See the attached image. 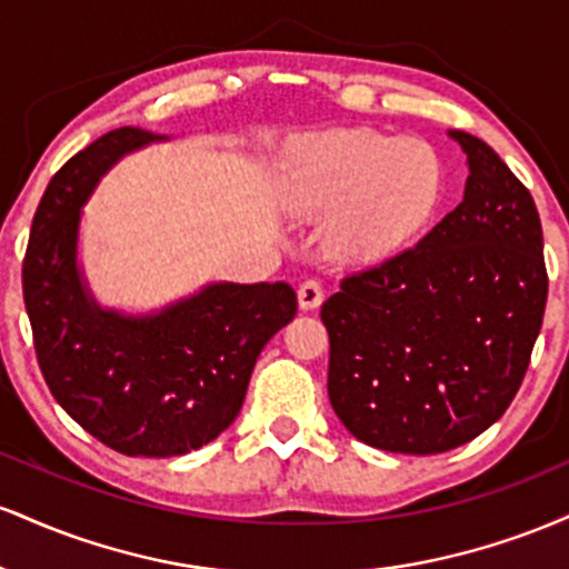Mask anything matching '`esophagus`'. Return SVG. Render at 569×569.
I'll list each match as a JSON object with an SVG mask.
<instances>
[{
	"label": "esophagus",
	"mask_w": 569,
	"mask_h": 569,
	"mask_svg": "<svg viewBox=\"0 0 569 569\" xmlns=\"http://www.w3.org/2000/svg\"><path fill=\"white\" fill-rule=\"evenodd\" d=\"M297 297H299V307H302V310H316V307L323 302L321 280H316V278L305 280V283L299 286Z\"/></svg>",
	"instance_id": "esophagus-1"
}]
</instances>
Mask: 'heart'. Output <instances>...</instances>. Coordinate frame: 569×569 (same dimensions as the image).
I'll use <instances>...</instances> for the list:
<instances>
[{
  "instance_id": "heart-1",
  "label": "heart",
  "mask_w": 569,
  "mask_h": 569,
  "mask_svg": "<svg viewBox=\"0 0 569 569\" xmlns=\"http://www.w3.org/2000/svg\"><path fill=\"white\" fill-rule=\"evenodd\" d=\"M443 171L422 139L345 128L293 141L278 162L276 202L286 217L321 219L339 262H375L401 248L436 211Z\"/></svg>"
}]
</instances>
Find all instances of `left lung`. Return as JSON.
I'll return each instance as SVG.
<instances>
[{
  "instance_id": "obj_1",
  "label": "left lung",
  "mask_w": 569,
  "mask_h": 569,
  "mask_svg": "<svg viewBox=\"0 0 569 569\" xmlns=\"http://www.w3.org/2000/svg\"><path fill=\"white\" fill-rule=\"evenodd\" d=\"M468 154L462 202L426 238L348 276L321 307L329 401L369 447L439 455L511 407L543 323V227L530 189L492 147Z\"/></svg>"
}]
</instances>
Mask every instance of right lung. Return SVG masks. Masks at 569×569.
<instances>
[{"label": "right lung", "mask_w": 569, "mask_h": 569, "mask_svg": "<svg viewBox=\"0 0 569 569\" xmlns=\"http://www.w3.org/2000/svg\"><path fill=\"white\" fill-rule=\"evenodd\" d=\"M166 141L117 128L50 179L31 221L23 302L39 369L74 422L128 457L206 447L238 417L253 363L297 316L289 283H211L149 316L103 310L77 264L82 206L122 154Z\"/></svg>", "instance_id": "obj_1"}]
</instances>
